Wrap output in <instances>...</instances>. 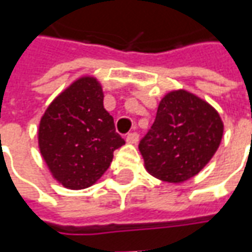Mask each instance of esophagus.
Segmentation results:
<instances>
[{
  "instance_id": "obj_1",
  "label": "esophagus",
  "mask_w": 252,
  "mask_h": 252,
  "mask_svg": "<svg viewBox=\"0 0 252 252\" xmlns=\"http://www.w3.org/2000/svg\"><path fill=\"white\" fill-rule=\"evenodd\" d=\"M126 143H129V144H136L139 142V135H137L136 132H132V133H128L126 135Z\"/></svg>"
}]
</instances>
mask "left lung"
I'll use <instances>...</instances> for the list:
<instances>
[{"mask_svg": "<svg viewBox=\"0 0 252 252\" xmlns=\"http://www.w3.org/2000/svg\"><path fill=\"white\" fill-rule=\"evenodd\" d=\"M222 132L221 117L211 104L173 90L160 99L153 126L139 144L146 170L164 182H185L211 160Z\"/></svg>", "mask_w": 252, "mask_h": 252, "instance_id": "left-lung-1", "label": "left lung"}]
</instances>
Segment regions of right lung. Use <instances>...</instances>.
I'll return each instance as SVG.
<instances>
[{
  "instance_id": "1",
  "label": "right lung",
  "mask_w": 252,
  "mask_h": 252,
  "mask_svg": "<svg viewBox=\"0 0 252 252\" xmlns=\"http://www.w3.org/2000/svg\"><path fill=\"white\" fill-rule=\"evenodd\" d=\"M39 148L52 177L64 188L86 189L102 177L113 151L126 144L104 108L94 77H82L52 101L39 124Z\"/></svg>"
}]
</instances>
